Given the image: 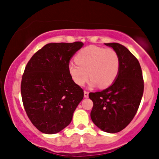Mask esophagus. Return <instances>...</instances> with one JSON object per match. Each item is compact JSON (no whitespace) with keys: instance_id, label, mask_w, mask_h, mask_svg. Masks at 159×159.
<instances>
[{"instance_id":"obj_1","label":"esophagus","mask_w":159,"mask_h":159,"mask_svg":"<svg viewBox=\"0 0 159 159\" xmlns=\"http://www.w3.org/2000/svg\"><path fill=\"white\" fill-rule=\"evenodd\" d=\"M88 95H89V92L84 91V97H85V98H88Z\"/></svg>"}]
</instances>
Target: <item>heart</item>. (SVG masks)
Returning a JSON list of instances; mask_svg holds the SVG:
<instances>
[{
    "mask_svg": "<svg viewBox=\"0 0 159 159\" xmlns=\"http://www.w3.org/2000/svg\"><path fill=\"white\" fill-rule=\"evenodd\" d=\"M75 60L68 64V72L78 86H84L90 76L91 87L107 88L119 75L120 59L112 48L88 46L77 53Z\"/></svg>",
    "mask_w": 159,
    "mask_h": 159,
    "instance_id": "obj_1",
    "label": "heart"
}]
</instances>
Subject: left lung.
Wrapping results in <instances>:
<instances>
[{
    "instance_id": "8db88e82",
    "label": "left lung",
    "mask_w": 159,
    "mask_h": 159,
    "mask_svg": "<svg viewBox=\"0 0 159 159\" xmlns=\"http://www.w3.org/2000/svg\"><path fill=\"white\" fill-rule=\"evenodd\" d=\"M105 45L119 54L120 68L117 78L109 88L89 93L93 102L91 118L100 130L117 133L135 116L143 95L144 83L139 62L127 48L118 43Z\"/></svg>"
}]
</instances>
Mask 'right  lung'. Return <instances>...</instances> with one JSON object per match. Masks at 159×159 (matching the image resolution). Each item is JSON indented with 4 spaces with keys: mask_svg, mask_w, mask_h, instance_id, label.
Listing matches in <instances>:
<instances>
[{
    "mask_svg": "<svg viewBox=\"0 0 159 159\" xmlns=\"http://www.w3.org/2000/svg\"><path fill=\"white\" fill-rule=\"evenodd\" d=\"M83 46L82 42L48 43L25 67L20 86L24 107L42 133L56 134L68 126L84 98L68 72L70 60Z\"/></svg>",
    "mask_w": 159,
    "mask_h": 159,
    "instance_id": "1",
    "label": "right lung"
}]
</instances>
